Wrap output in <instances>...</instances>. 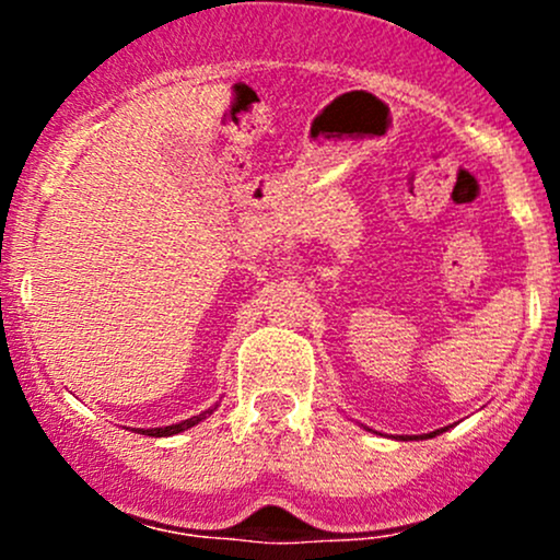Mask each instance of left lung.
<instances>
[{"label": "left lung", "instance_id": "8db88e82", "mask_svg": "<svg viewBox=\"0 0 560 560\" xmlns=\"http://www.w3.org/2000/svg\"><path fill=\"white\" fill-rule=\"evenodd\" d=\"M436 434V432H434ZM434 434H429V436H434ZM405 440H410V436H405Z\"/></svg>", "mask_w": 560, "mask_h": 560}]
</instances>
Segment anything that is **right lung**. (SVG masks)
Listing matches in <instances>:
<instances>
[{
  "label": "right lung",
  "instance_id": "1",
  "mask_svg": "<svg viewBox=\"0 0 560 560\" xmlns=\"http://www.w3.org/2000/svg\"><path fill=\"white\" fill-rule=\"evenodd\" d=\"M215 408H218V405H215ZM215 408H208V410H202V413H199V416H191V419H186V421L171 423V427H155V429H133V432H139V434H144V436H173V434H178V432H186V429L197 427V423L202 421V419H208V416L213 413Z\"/></svg>",
  "mask_w": 560,
  "mask_h": 560
}]
</instances>
